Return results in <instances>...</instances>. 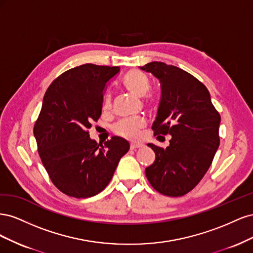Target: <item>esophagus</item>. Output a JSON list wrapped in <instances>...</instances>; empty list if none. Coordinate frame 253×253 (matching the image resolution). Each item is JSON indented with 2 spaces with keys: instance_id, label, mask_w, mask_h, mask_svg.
Returning <instances> with one entry per match:
<instances>
[{
  "instance_id": "esophagus-1",
  "label": "esophagus",
  "mask_w": 253,
  "mask_h": 253,
  "mask_svg": "<svg viewBox=\"0 0 253 253\" xmlns=\"http://www.w3.org/2000/svg\"><path fill=\"white\" fill-rule=\"evenodd\" d=\"M129 147H131L132 150H135V149H140V148H143L144 144L143 143H139V142H132L131 144H129Z\"/></svg>"
}]
</instances>
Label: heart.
<instances>
[{
    "label": "heart",
    "instance_id": "heart-1",
    "mask_svg": "<svg viewBox=\"0 0 253 253\" xmlns=\"http://www.w3.org/2000/svg\"><path fill=\"white\" fill-rule=\"evenodd\" d=\"M124 85L126 89L132 93L136 97H144L147 95L148 90L150 88V82L147 76L139 71H129L124 78ZM111 97L106 95L103 101V109L109 110L111 108ZM145 120L139 117L134 118H125L118 121L116 125L114 126V132L126 137L128 139L137 138L139 135L140 129L144 127Z\"/></svg>",
    "mask_w": 253,
    "mask_h": 253
}]
</instances>
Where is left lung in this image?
I'll list each match as a JSON object with an SVG mask.
<instances>
[{"instance_id": "obj_1", "label": "left lung", "mask_w": 253, "mask_h": 253, "mask_svg": "<svg viewBox=\"0 0 253 253\" xmlns=\"http://www.w3.org/2000/svg\"><path fill=\"white\" fill-rule=\"evenodd\" d=\"M140 70L159 80L162 96L153 122L154 135L170 134L166 149L148 143L155 162L145 176L156 191L182 196L202 180L219 145L220 116L209 90L192 75L164 62H150Z\"/></svg>"}]
</instances>
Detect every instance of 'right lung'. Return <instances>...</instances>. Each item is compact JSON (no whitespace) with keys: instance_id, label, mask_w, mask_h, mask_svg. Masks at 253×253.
Returning a JSON list of instances; mask_svg holds the SVG:
<instances>
[{"instance_id":"obj_1","label":"right lung","mask_w":253,"mask_h":253,"mask_svg":"<svg viewBox=\"0 0 253 253\" xmlns=\"http://www.w3.org/2000/svg\"><path fill=\"white\" fill-rule=\"evenodd\" d=\"M118 66L83 64L53 81L44 95L34 135L42 164L61 192L91 197L109 185L129 143L118 136L104 145L87 129L101 116L106 84Z\"/></svg>"}]
</instances>
